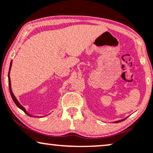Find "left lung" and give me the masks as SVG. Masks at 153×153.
I'll use <instances>...</instances> for the list:
<instances>
[{
    "label": "left lung",
    "mask_w": 153,
    "mask_h": 153,
    "mask_svg": "<svg viewBox=\"0 0 153 153\" xmlns=\"http://www.w3.org/2000/svg\"><path fill=\"white\" fill-rule=\"evenodd\" d=\"M126 119V118H125V119H123V120H117V121H115V123H120V122H122V121H123V120H125Z\"/></svg>",
    "instance_id": "1"
}]
</instances>
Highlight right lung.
<instances>
[{
	"label": "right lung",
	"instance_id": "1",
	"mask_svg": "<svg viewBox=\"0 0 153 153\" xmlns=\"http://www.w3.org/2000/svg\"><path fill=\"white\" fill-rule=\"evenodd\" d=\"M12 64H13V61H11V62H10V69H9V73H8V82H9V89H10V94H11V97L13 98V100L14 101V102L15 103V104L17 105V106L20 108L21 110H22L24 113H25L26 115H28V116H31V117H37L38 116H34V115H30L29 113H28L27 111H26L25 108L24 106H22V105L20 104L19 101L17 99V98L15 97V96L14 95V94L13 92V90H12V88H11V82H10V69H11V67H12Z\"/></svg>",
	"mask_w": 153,
	"mask_h": 153
}]
</instances>
